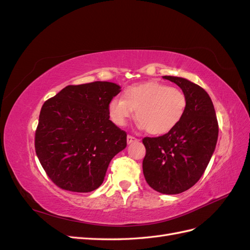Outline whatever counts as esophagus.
I'll return each instance as SVG.
<instances>
[{
	"instance_id": "1",
	"label": "esophagus",
	"mask_w": 250,
	"mask_h": 250,
	"mask_svg": "<svg viewBox=\"0 0 250 250\" xmlns=\"http://www.w3.org/2000/svg\"><path fill=\"white\" fill-rule=\"evenodd\" d=\"M138 141H139V139L134 138L133 135H130V134L127 135V143H128V144H131V143H133V142H138Z\"/></svg>"
}]
</instances>
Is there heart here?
Returning <instances> with one entry per match:
<instances>
[{"instance_id":"b5f03b06","label":"heart","mask_w":250,"mask_h":250,"mask_svg":"<svg viewBox=\"0 0 250 250\" xmlns=\"http://www.w3.org/2000/svg\"><path fill=\"white\" fill-rule=\"evenodd\" d=\"M188 105L183 89L162 82L149 81L125 88L123 99L113 98L108 104L112 122L124 126L133 110L139 126L153 135L173 130L183 120Z\"/></svg>"}]
</instances>
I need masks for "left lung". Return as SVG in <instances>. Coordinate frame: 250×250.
Here are the masks:
<instances>
[{"label": "left lung", "instance_id": "1", "mask_svg": "<svg viewBox=\"0 0 250 250\" xmlns=\"http://www.w3.org/2000/svg\"><path fill=\"white\" fill-rule=\"evenodd\" d=\"M164 78L184 90L187 110L170 132L143 139V172L153 190L173 195L188 190L200 179L215 151L219 126L213 102L201 86L180 77Z\"/></svg>", "mask_w": 250, "mask_h": 250}]
</instances>
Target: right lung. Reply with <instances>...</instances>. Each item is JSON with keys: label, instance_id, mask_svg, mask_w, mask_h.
<instances>
[{"label": "right lung", "instance_id": "right-lung-1", "mask_svg": "<svg viewBox=\"0 0 250 250\" xmlns=\"http://www.w3.org/2000/svg\"><path fill=\"white\" fill-rule=\"evenodd\" d=\"M116 83L67 85L43 103L35 130V152L49 178L65 191L99 188L112 157L127 145V134L109 120Z\"/></svg>", "mask_w": 250, "mask_h": 250}]
</instances>
